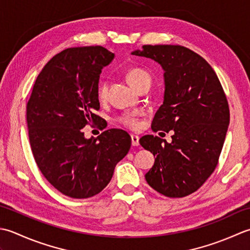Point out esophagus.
<instances>
[{"label":"esophagus","mask_w":250,"mask_h":250,"mask_svg":"<svg viewBox=\"0 0 250 250\" xmlns=\"http://www.w3.org/2000/svg\"><path fill=\"white\" fill-rule=\"evenodd\" d=\"M131 145L134 146H139V137L138 136H136V135H131Z\"/></svg>","instance_id":"1"}]
</instances>
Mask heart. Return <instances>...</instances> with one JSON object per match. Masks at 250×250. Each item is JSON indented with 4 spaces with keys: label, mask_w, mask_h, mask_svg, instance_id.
Returning <instances> with one entry per match:
<instances>
[{
    "label": "heart",
    "mask_w": 250,
    "mask_h": 250,
    "mask_svg": "<svg viewBox=\"0 0 250 250\" xmlns=\"http://www.w3.org/2000/svg\"><path fill=\"white\" fill-rule=\"evenodd\" d=\"M126 79L128 81V83L132 86V87L136 88V86L140 84L142 81L145 80H151L150 75L147 74L146 71L135 68V69H130L128 72L126 74ZM106 93H108V83L103 82L99 86L98 89V97L100 100H103L105 98ZM122 123L125 124L126 126L130 127V128H135L137 127V120L134 116H126L123 120H122Z\"/></svg>",
    "instance_id": "heart-1"
}]
</instances>
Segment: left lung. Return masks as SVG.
Segmentation results:
<instances>
[{"instance_id":"1","label":"left lung","mask_w":250,"mask_h":250,"mask_svg":"<svg viewBox=\"0 0 250 250\" xmlns=\"http://www.w3.org/2000/svg\"><path fill=\"white\" fill-rule=\"evenodd\" d=\"M131 55L154 60L164 71V100L152 129L174 130L171 142L153 135L140 138V145L155 156L146 180L165 196H187L218 164L230 124L225 91L210 64L187 47L145 45Z\"/></svg>"}]
</instances>
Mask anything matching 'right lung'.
Wrapping results in <instances>:
<instances>
[{
	"label": "right lung",
	"mask_w": 250,
	"mask_h": 250,
	"mask_svg": "<svg viewBox=\"0 0 250 250\" xmlns=\"http://www.w3.org/2000/svg\"><path fill=\"white\" fill-rule=\"evenodd\" d=\"M114 56L103 46L64 49L45 64L28 101L34 160L50 185L72 198L103 191L130 149V136L122 129L89 139L82 131L100 119L94 113L100 108V73Z\"/></svg>",
	"instance_id": "add662e5"
}]
</instances>
